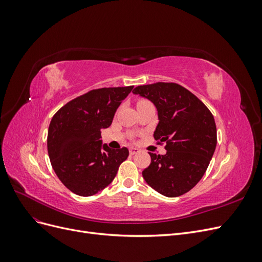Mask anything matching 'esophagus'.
I'll use <instances>...</instances> for the list:
<instances>
[{"instance_id": "obj_1", "label": "esophagus", "mask_w": 262, "mask_h": 262, "mask_svg": "<svg viewBox=\"0 0 262 262\" xmlns=\"http://www.w3.org/2000/svg\"><path fill=\"white\" fill-rule=\"evenodd\" d=\"M139 152H140V149L137 148V147H130V149H129L130 155H134V154H137Z\"/></svg>"}]
</instances>
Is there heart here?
I'll use <instances>...</instances> for the list:
<instances>
[{
	"label": "heart",
	"instance_id": "1",
	"mask_svg": "<svg viewBox=\"0 0 262 262\" xmlns=\"http://www.w3.org/2000/svg\"><path fill=\"white\" fill-rule=\"evenodd\" d=\"M145 101H146V100H144V99H140V100L138 101V104H142V102H145ZM138 104H137V105H138Z\"/></svg>",
	"mask_w": 262,
	"mask_h": 262
}]
</instances>
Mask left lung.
I'll use <instances>...</instances> for the list:
<instances>
[{"mask_svg":"<svg viewBox=\"0 0 262 262\" xmlns=\"http://www.w3.org/2000/svg\"><path fill=\"white\" fill-rule=\"evenodd\" d=\"M156 106L157 144L165 155L149 153L150 164L142 171L147 184L165 196H179L203 177L216 147V125L209 108L176 83L158 82L133 90Z\"/></svg>","mask_w":262,"mask_h":262,"instance_id":"1","label":"left lung"}]
</instances>
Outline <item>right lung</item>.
<instances>
[{
  "mask_svg": "<svg viewBox=\"0 0 262 262\" xmlns=\"http://www.w3.org/2000/svg\"><path fill=\"white\" fill-rule=\"evenodd\" d=\"M133 86L92 90L61 107L51 119L47 146L58 178L73 193L96 194L117 175L129 156L126 147L101 145V129L113 122L116 110Z\"/></svg>",
  "mask_w": 262,
  "mask_h": 262,
  "instance_id": "obj_1",
  "label": "right lung"
}]
</instances>
